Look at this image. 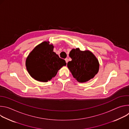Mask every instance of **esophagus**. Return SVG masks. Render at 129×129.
<instances>
[{"mask_svg":"<svg viewBox=\"0 0 129 129\" xmlns=\"http://www.w3.org/2000/svg\"><path fill=\"white\" fill-rule=\"evenodd\" d=\"M65 61H66V63H67V62H68V59L67 58H66V59H65Z\"/></svg>","mask_w":129,"mask_h":129,"instance_id":"esophagus-1","label":"esophagus"}]
</instances>
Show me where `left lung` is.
I'll return each mask as SVG.
<instances>
[{
  "label": "left lung",
  "instance_id": "left-lung-1",
  "mask_svg": "<svg viewBox=\"0 0 129 129\" xmlns=\"http://www.w3.org/2000/svg\"><path fill=\"white\" fill-rule=\"evenodd\" d=\"M69 57L72 60L67 63V67L73 77L79 82L83 83L94 78L99 69V63L94 55L89 50L81 51L73 49Z\"/></svg>",
  "mask_w": 129,
  "mask_h": 129
}]
</instances>
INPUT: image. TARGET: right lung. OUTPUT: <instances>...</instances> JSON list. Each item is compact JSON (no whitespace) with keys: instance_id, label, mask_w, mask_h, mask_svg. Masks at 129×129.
I'll use <instances>...</instances> for the list:
<instances>
[{"instance_id":"right-lung-1","label":"right lung","mask_w":129,"mask_h":129,"mask_svg":"<svg viewBox=\"0 0 129 129\" xmlns=\"http://www.w3.org/2000/svg\"><path fill=\"white\" fill-rule=\"evenodd\" d=\"M53 48L52 45L43 42L37 46L28 55L26 67L34 79L44 82L50 81L63 66L66 65L65 61L53 51Z\"/></svg>"}]
</instances>
